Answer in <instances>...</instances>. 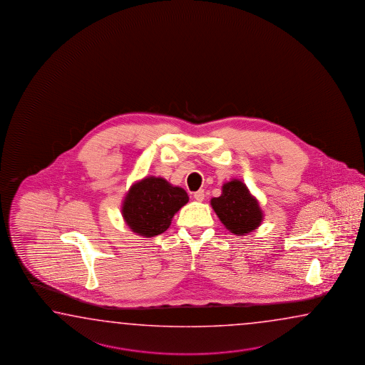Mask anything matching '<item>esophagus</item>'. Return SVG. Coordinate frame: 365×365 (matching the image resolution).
I'll list each match as a JSON object with an SVG mask.
<instances>
[{
  "mask_svg": "<svg viewBox=\"0 0 365 365\" xmlns=\"http://www.w3.org/2000/svg\"><path fill=\"white\" fill-rule=\"evenodd\" d=\"M194 200H198V202H202V200H205V190H198V192H195L194 193Z\"/></svg>",
  "mask_w": 365,
  "mask_h": 365,
  "instance_id": "esophagus-1",
  "label": "esophagus"
}]
</instances>
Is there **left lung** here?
<instances>
[{
  "label": "left lung",
  "mask_w": 365,
  "mask_h": 365,
  "mask_svg": "<svg viewBox=\"0 0 365 365\" xmlns=\"http://www.w3.org/2000/svg\"><path fill=\"white\" fill-rule=\"evenodd\" d=\"M211 206L224 227L236 236L250 233L263 222L259 202L240 180L225 182L222 195L212 198Z\"/></svg>",
  "instance_id": "left-lung-1"
}]
</instances>
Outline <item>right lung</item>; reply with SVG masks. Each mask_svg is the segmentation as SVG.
Returning <instances> with one entry per match:
<instances>
[{"instance_id": "obj_1", "label": "right lung", "mask_w": 365, "mask_h": 365, "mask_svg": "<svg viewBox=\"0 0 365 365\" xmlns=\"http://www.w3.org/2000/svg\"><path fill=\"white\" fill-rule=\"evenodd\" d=\"M187 200L182 187L150 176L130 186L123 200L122 215L132 232L150 238L170 228L172 217Z\"/></svg>"}]
</instances>
